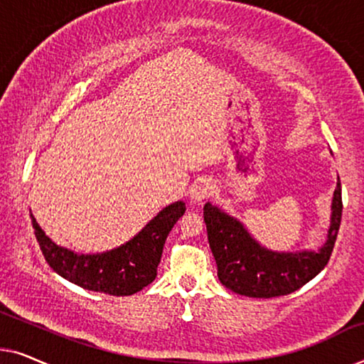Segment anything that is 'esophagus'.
<instances>
[{"label": "esophagus", "mask_w": 364, "mask_h": 364, "mask_svg": "<svg viewBox=\"0 0 364 364\" xmlns=\"http://www.w3.org/2000/svg\"><path fill=\"white\" fill-rule=\"evenodd\" d=\"M213 192H215V186L210 178H198L191 187V198L193 202H202L210 197Z\"/></svg>", "instance_id": "34e87169"}]
</instances>
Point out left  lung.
Wrapping results in <instances>:
<instances>
[{
  "label": "left lung",
  "instance_id": "8db88e82",
  "mask_svg": "<svg viewBox=\"0 0 364 364\" xmlns=\"http://www.w3.org/2000/svg\"><path fill=\"white\" fill-rule=\"evenodd\" d=\"M340 181V178H338ZM341 183L331 202L328 238L316 252H273L260 245L240 220L207 202L203 220L217 262L218 280L228 290L253 298L282 296L315 278L330 260L341 223Z\"/></svg>",
  "mask_w": 364,
  "mask_h": 364
}]
</instances>
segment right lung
<instances>
[{"mask_svg":"<svg viewBox=\"0 0 364 364\" xmlns=\"http://www.w3.org/2000/svg\"><path fill=\"white\" fill-rule=\"evenodd\" d=\"M186 212V203L173 202L162 208L136 237L102 253H76L59 247L38 225L31 213L34 235L44 258L54 272L91 291L127 296L151 285L157 277L164 243L168 232Z\"/></svg>","mask_w":364,"mask_h":364,"instance_id":"1","label":"right lung"}]
</instances>
